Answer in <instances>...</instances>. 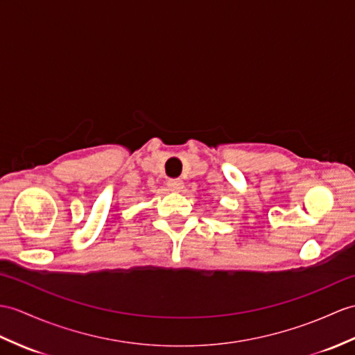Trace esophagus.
<instances>
[{"label":"esophagus","instance_id":"esophagus-1","mask_svg":"<svg viewBox=\"0 0 355 355\" xmlns=\"http://www.w3.org/2000/svg\"><path fill=\"white\" fill-rule=\"evenodd\" d=\"M168 187L171 189L172 192H180L181 189L184 187V183L181 180H178V178H175V180H169L168 181Z\"/></svg>","mask_w":355,"mask_h":355}]
</instances>
